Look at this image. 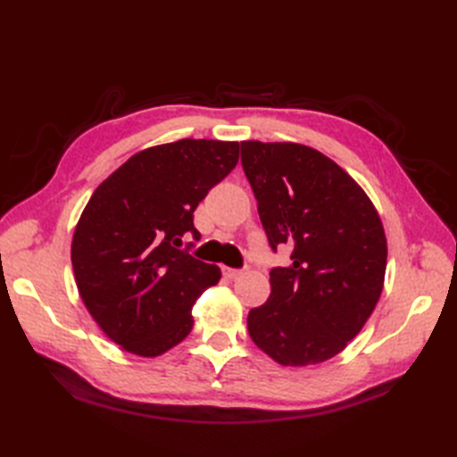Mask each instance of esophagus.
<instances>
[{
	"instance_id": "esophagus-1",
	"label": "esophagus",
	"mask_w": 457,
	"mask_h": 457,
	"mask_svg": "<svg viewBox=\"0 0 457 457\" xmlns=\"http://www.w3.org/2000/svg\"><path fill=\"white\" fill-rule=\"evenodd\" d=\"M244 270L241 269H231V267H223V275H226L228 278H237Z\"/></svg>"
}]
</instances>
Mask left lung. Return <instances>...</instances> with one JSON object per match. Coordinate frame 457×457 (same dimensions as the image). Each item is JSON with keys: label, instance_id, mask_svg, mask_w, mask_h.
<instances>
[{"label": "left lung", "instance_id": "obj_1", "mask_svg": "<svg viewBox=\"0 0 457 457\" xmlns=\"http://www.w3.org/2000/svg\"><path fill=\"white\" fill-rule=\"evenodd\" d=\"M241 164L270 249H293L288 267L270 270L267 303L249 312V336L280 365L322 363L361 332L381 296V218L342 167L306 145L241 141Z\"/></svg>", "mask_w": 457, "mask_h": 457}]
</instances>
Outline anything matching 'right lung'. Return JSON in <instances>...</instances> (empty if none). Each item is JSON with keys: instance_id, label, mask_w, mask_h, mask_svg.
Wrapping results in <instances>:
<instances>
[{"instance_id": "add662e5", "label": "right lung", "mask_w": 457, "mask_h": 457, "mask_svg": "<svg viewBox=\"0 0 457 457\" xmlns=\"http://www.w3.org/2000/svg\"><path fill=\"white\" fill-rule=\"evenodd\" d=\"M237 159L236 141L157 145L125 161L86 204L71 251L76 287L125 352L157 357L190 334L194 303L221 273L179 245L200 239L194 210Z\"/></svg>"}]
</instances>
